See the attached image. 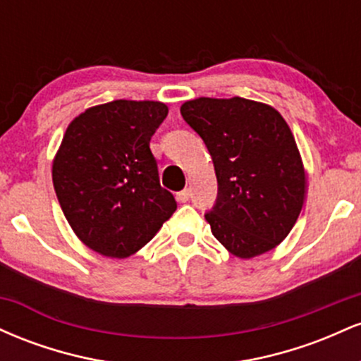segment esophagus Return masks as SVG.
<instances>
[{
  "label": "esophagus",
  "mask_w": 361,
  "mask_h": 361,
  "mask_svg": "<svg viewBox=\"0 0 361 361\" xmlns=\"http://www.w3.org/2000/svg\"><path fill=\"white\" fill-rule=\"evenodd\" d=\"M176 200L180 202V204H186V202L190 200V190L185 188V190H181V192H178L176 193Z\"/></svg>",
  "instance_id": "esophagus-1"
}]
</instances>
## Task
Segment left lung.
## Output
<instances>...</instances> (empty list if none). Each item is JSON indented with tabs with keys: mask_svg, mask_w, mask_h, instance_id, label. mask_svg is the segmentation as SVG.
<instances>
[{
	"mask_svg": "<svg viewBox=\"0 0 361 361\" xmlns=\"http://www.w3.org/2000/svg\"><path fill=\"white\" fill-rule=\"evenodd\" d=\"M180 111L214 161L217 200L205 219L215 239L246 259L279 246L305 198L304 166L283 117L239 97L197 98Z\"/></svg>",
	"mask_w": 361,
	"mask_h": 361,
	"instance_id": "obj_1",
	"label": "left lung"
}]
</instances>
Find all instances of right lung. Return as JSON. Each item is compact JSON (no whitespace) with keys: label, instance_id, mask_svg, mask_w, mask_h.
Returning a JSON list of instances; mask_svg holds the SVG:
<instances>
[{"label":"right lung","instance_id":"right-lung-1","mask_svg":"<svg viewBox=\"0 0 361 361\" xmlns=\"http://www.w3.org/2000/svg\"><path fill=\"white\" fill-rule=\"evenodd\" d=\"M166 115L161 102L115 100L91 106L69 123L52 181L69 226L90 250L127 258L176 210L149 147Z\"/></svg>","mask_w":361,"mask_h":361}]
</instances>
